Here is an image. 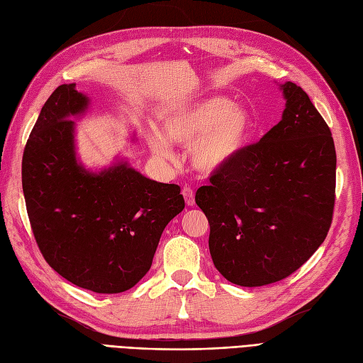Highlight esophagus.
Instances as JSON below:
<instances>
[{
    "label": "esophagus",
    "instance_id": "34e87169",
    "mask_svg": "<svg viewBox=\"0 0 363 363\" xmlns=\"http://www.w3.org/2000/svg\"><path fill=\"white\" fill-rule=\"evenodd\" d=\"M182 194L184 196L186 204H188V206H194L195 204V195H194V191L191 188H183Z\"/></svg>",
    "mask_w": 363,
    "mask_h": 363
}]
</instances>
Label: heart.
<instances>
[{"instance_id": "heart-1", "label": "heart", "mask_w": 363, "mask_h": 363, "mask_svg": "<svg viewBox=\"0 0 363 363\" xmlns=\"http://www.w3.org/2000/svg\"><path fill=\"white\" fill-rule=\"evenodd\" d=\"M251 119L242 108L225 98L171 108L162 116V133L151 131L150 147L160 159L172 157L169 142L191 144V160L195 169L213 172L245 145Z\"/></svg>"}]
</instances>
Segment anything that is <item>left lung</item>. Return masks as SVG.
<instances>
[{"label":"left lung","mask_w":363,"mask_h":363,"mask_svg":"<svg viewBox=\"0 0 363 363\" xmlns=\"http://www.w3.org/2000/svg\"><path fill=\"white\" fill-rule=\"evenodd\" d=\"M281 121L240 148L201 186L208 250L221 276L239 286L289 277L332 225L336 151L332 131L300 86L281 84Z\"/></svg>","instance_id":"left-lung-1"}]
</instances>
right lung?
I'll use <instances>...</instances> for the list:
<instances>
[{
	"mask_svg": "<svg viewBox=\"0 0 363 363\" xmlns=\"http://www.w3.org/2000/svg\"><path fill=\"white\" fill-rule=\"evenodd\" d=\"M87 98L62 84L43 104L23 156L30 225L48 265L75 286L124 292L145 276L163 228L184 208L179 184L118 163L100 174L75 160L74 121Z\"/></svg>",
	"mask_w": 363,
	"mask_h": 363,
	"instance_id": "obj_1",
	"label": "right lung"
}]
</instances>
